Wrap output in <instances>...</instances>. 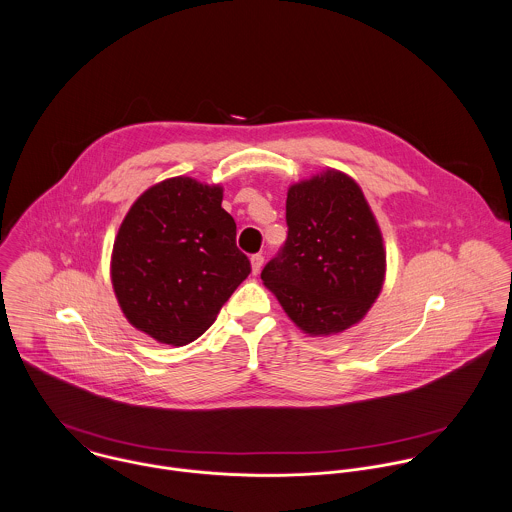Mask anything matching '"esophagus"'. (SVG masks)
Wrapping results in <instances>:
<instances>
[{"label": "esophagus", "instance_id": "1", "mask_svg": "<svg viewBox=\"0 0 512 512\" xmlns=\"http://www.w3.org/2000/svg\"><path fill=\"white\" fill-rule=\"evenodd\" d=\"M250 262H252V274H258L264 266V256L262 254H252Z\"/></svg>", "mask_w": 512, "mask_h": 512}]
</instances>
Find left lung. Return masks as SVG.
Instances as JSON below:
<instances>
[{"instance_id": "8db88e82", "label": "left lung", "mask_w": 512, "mask_h": 512, "mask_svg": "<svg viewBox=\"0 0 512 512\" xmlns=\"http://www.w3.org/2000/svg\"><path fill=\"white\" fill-rule=\"evenodd\" d=\"M288 238L262 280L293 323L331 335L365 317L382 290L386 254L361 187L327 171L290 187Z\"/></svg>"}]
</instances>
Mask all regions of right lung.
Here are the masks:
<instances>
[{"mask_svg":"<svg viewBox=\"0 0 512 512\" xmlns=\"http://www.w3.org/2000/svg\"><path fill=\"white\" fill-rule=\"evenodd\" d=\"M219 185L173 177L147 189L122 222L112 284L128 321L167 345H187L217 319L252 272Z\"/></svg>","mask_w":512,"mask_h":512,"instance_id":"obj_1","label":"right lung"}]
</instances>
